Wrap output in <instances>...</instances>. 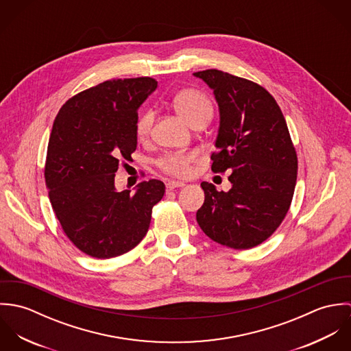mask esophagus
<instances>
[{
	"instance_id": "1",
	"label": "esophagus",
	"mask_w": 351,
	"mask_h": 351,
	"mask_svg": "<svg viewBox=\"0 0 351 351\" xmlns=\"http://www.w3.org/2000/svg\"><path fill=\"white\" fill-rule=\"evenodd\" d=\"M184 185H185V184L181 182V181H169V182L166 184V189H167V191H173V189L181 188V186H184Z\"/></svg>"
}]
</instances>
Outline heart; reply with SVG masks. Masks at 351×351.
<instances>
[{
  "instance_id": "b5f03b06",
  "label": "heart",
  "mask_w": 351,
  "mask_h": 351,
  "mask_svg": "<svg viewBox=\"0 0 351 351\" xmlns=\"http://www.w3.org/2000/svg\"><path fill=\"white\" fill-rule=\"evenodd\" d=\"M173 106L176 112L180 114V117L184 119L189 125L197 121L208 123L213 112L209 99L196 89L180 90L173 97ZM152 123H154L152 109H145L138 116L135 123V134L139 141H146L150 136ZM193 160H195V154L192 152L167 154L158 160V166L160 170H163L167 174L185 177L191 173Z\"/></svg>"
}]
</instances>
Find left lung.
<instances>
[{"label":"left lung","mask_w":351,"mask_h":351,"mask_svg":"<svg viewBox=\"0 0 351 351\" xmlns=\"http://www.w3.org/2000/svg\"><path fill=\"white\" fill-rule=\"evenodd\" d=\"M215 95L220 124L212 171H231L228 192L201 182L205 200L196 219L212 241L247 250L284 220L298 178V155L273 96L249 80L210 69L197 71Z\"/></svg>","instance_id":"1"}]
</instances>
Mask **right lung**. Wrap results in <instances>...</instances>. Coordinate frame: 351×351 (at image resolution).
Returning <instances> with one entry per match:
<instances>
[{"instance_id":"add662e5","label":"right lung","mask_w":351,"mask_h":351,"mask_svg":"<svg viewBox=\"0 0 351 351\" xmlns=\"http://www.w3.org/2000/svg\"><path fill=\"white\" fill-rule=\"evenodd\" d=\"M149 77L112 80L71 97L55 117L45 167L52 209L67 238L90 256L132 250L146 237L159 180L119 192V159L136 150L138 109L156 89Z\"/></svg>"}]
</instances>
